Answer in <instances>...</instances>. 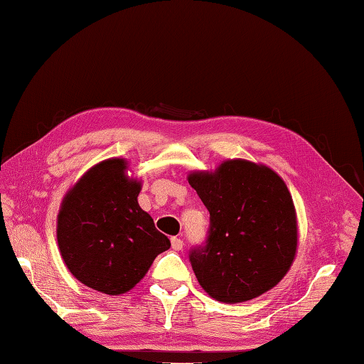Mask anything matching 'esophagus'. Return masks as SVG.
Wrapping results in <instances>:
<instances>
[{
	"instance_id": "esophagus-1",
	"label": "esophagus",
	"mask_w": 364,
	"mask_h": 364,
	"mask_svg": "<svg viewBox=\"0 0 364 364\" xmlns=\"http://www.w3.org/2000/svg\"><path fill=\"white\" fill-rule=\"evenodd\" d=\"M171 248L173 250H183V240L178 239V237H171Z\"/></svg>"
}]
</instances>
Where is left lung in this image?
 Returning <instances> with one entry per match:
<instances>
[{
  "mask_svg": "<svg viewBox=\"0 0 364 364\" xmlns=\"http://www.w3.org/2000/svg\"><path fill=\"white\" fill-rule=\"evenodd\" d=\"M188 180L210 213L207 239L189 250L202 288L229 304L274 288L297 247L294 205L282 178L264 165L228 161Z\"/></svg>",
  "mask_w": 364,
  "mask_h": 364,
  "instance_id": "8db88e82",
  "label": "left lung"
}]
</instances>
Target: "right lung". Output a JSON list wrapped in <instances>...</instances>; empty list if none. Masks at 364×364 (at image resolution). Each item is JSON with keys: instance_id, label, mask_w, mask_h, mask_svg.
Here are the masks:
<instances>
[{"instance_id": "right-lung-1", "label": "right lung", "mask_w": 364, "mask_h": 364, "mask_svg": "<svg viewBox=\"0 0 364 364\" xmlns=\"http://www.w3.org/2000/svg\"><path fill=\"white\" fill-rule=\"evenodd\" d=\"M124 159L92 167L65 197L57 240L76 279L105 294H122L148 272L170 240L156 229L136 197L140 183L125 176Z\"/></svg>"}]
</instances>
